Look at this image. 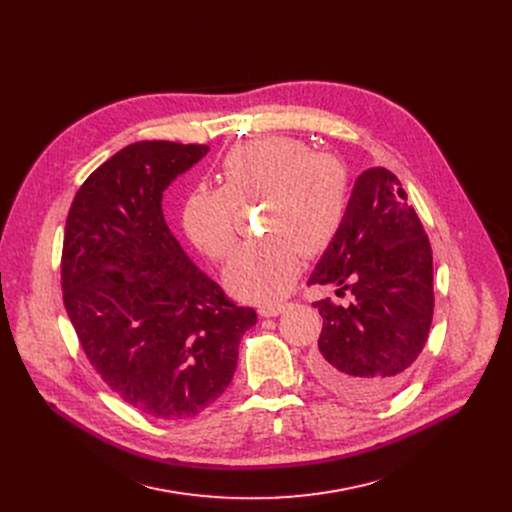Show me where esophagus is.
<instances>
[{
	"label": "esophagus",
	"instance_id": "1",
	"mask_svg": "<svg viewBox=\"0 0 512 512\" xmlns=\"http://www.w3.org/2000/svg\"><path fill=\"white\" fill-rule=\"evenodd\" d=\"M288 304L284 302H265L259 306V314L265 316V318H271V316H280L284 310H286Z\"/></svg>",
	"mask_w": 512,
	"mask_h": 512
}]
</instances>
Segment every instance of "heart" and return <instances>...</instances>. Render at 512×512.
Masks as SVG:
<instances>
[{
  "label": "heart",
  "mask_w": 512,
  "mask_h": 512,
  "mask_svg": "<svg viewBox=\"0 0 512 512\" xmlns=\"http://www.w3.org/2000/svg\"><path fill=\"white\" fill-rule=\"evenodd\" d=\"M224 185H198L185 198L183 228L210 257H226L237 243L242 206L265 202L269 239L243 245L224 269L232 294L245 300L284 296L302 269L304 255L327 249L347 212L349 181L343 163L312 153L294 136H265L239 145L222 161Z\"/></svg>",
  "instance_id": "b5f03b06"
}]
</instances>
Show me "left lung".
<instances>
[{"label": "left lung", "instance_id": "obj_1", "mask_svg": "<svg viewBox=\"0 0 512 512\" xmlns=\"http://www.w3.org/2000/svg\"><path fill=\"white\" fill-rule=\"evenodd\" d=\"M308 284L353 294L347 308L312 304L322 316L310 357L316 380L359 402L394 394L427 343L435 296L429 237L392 171L371 167L355 179L341 230Z\"/></svg>", "mask_w": 512, "mask_h": 512}]
</instances>
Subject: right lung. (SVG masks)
Returning <instances> with one entry per match:
<instances>
[{
    "instance_id": "right-lung-1",
    "label": "right lung",
    "mask_w": 512,
    "mask_h": 512,
    "mask_svg": "<svg viewBox=\"0 0 512 512\" xmlns=\"http://www.w3.org/2000/svg\"><path fill=\"white\" fill-rule=\"evenodd\" d=\"M210 147L128 145L91 173L71 204L63 302L108 388L163 421L208 408L235 376L257 322L185 255L163 216V192Z\"/></svg>"
}]
</instances>
